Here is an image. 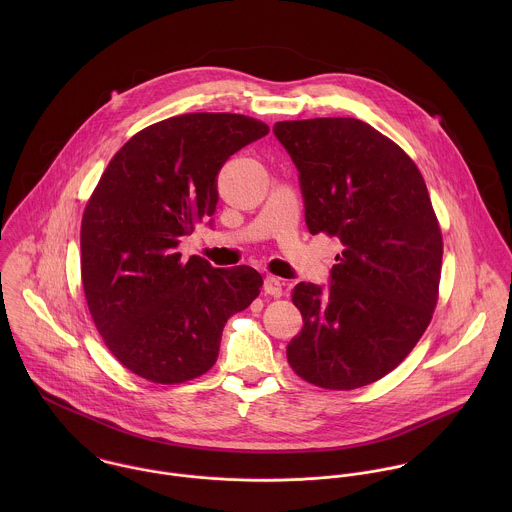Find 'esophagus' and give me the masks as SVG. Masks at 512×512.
<instances>
[{
	"instance_id": "obj_1",
	"label": "esophagus",
	"mask_w": 512,
	"mask_h": 512,
	"mask_svg": "<svg viewBox=\"0 0 512 512\" xmlns=\"http://www.w3.org/2000/svg\"><path fill=\"white\" fill-rule=\"evenodd\" d=\"M282 288H284L282 280H278L274 276H268L266 282H264V292L272 295V297H282Z\"/></svg>"
}]
</instances>
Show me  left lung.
<instances>
[{
    "instance_id": "obj_1",
    "label": "left lung",
    "mask_w": 512,
    "mask_h": 512,
    "mask_svg": "<svg viewBox=\"0 0 512 512\" xmlns=\"http://www.w3.org/2000/svg\"><path fill=\"white\" fill-rule=\"evenodd\" d=\"M299 171L311 234L343 244L327 290L292 292L303 327L286 353L303 380L355 390L400 365L428 329L443 240L426 181L410 155L366 122H278Z\"/></svg>"
}]
</instances>
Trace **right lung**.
Instances as JSON below:
<instances>
[{"label": "right lung", "instance_id": "add662e5", "mask_svg": "<svg viewBox=\"0 0 512 512\" xmlns=\"http://www.w3.org/2000/svg\"><path fill=\"white\" fill-rule=\"evenodd\" d=\"M270 128L228 112L181 114L132 136L110 159L80 224V274L110 353L155 384L217 363L224 323L260 293L250 266L181 260L177 244L215 215L226 159Z\"/></svg>", "mask_w": 512, "mask_h": 512}]
</instances>
